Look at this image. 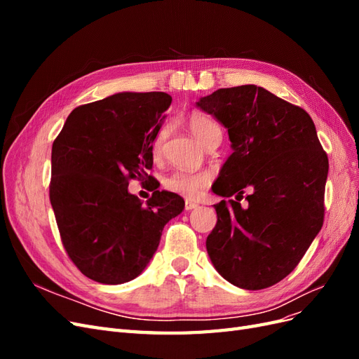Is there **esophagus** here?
<instances>
[{
    "mask_svg": "<svg viewBox=\"0 0 359 359\" xmlns=\"http://www.w3.org/2000/svg\"><path fill=\"white\" fill-rule=\"evenodd\" d=\"M198 203L196 202H194V201H190V199H187L186 201V210L187 211H190V210H194V208H198Z\"/></svg>",
    "mask_w": 359,
    "mask_h": 359,
    "instance_id": "esophagus-1",
    "label": "esophagus"
}]
</instances>
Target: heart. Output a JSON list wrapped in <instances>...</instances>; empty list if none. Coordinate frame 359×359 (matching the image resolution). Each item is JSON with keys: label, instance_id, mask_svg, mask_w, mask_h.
<instances>
[{"label": "heart", "instance_id": "obj_1", "mask_svg": "<svg viewBox=\"0 0 359 359\" xmlns=\"http://www.w3.org/2000/svg\"><path fill=\"white\" fill-rule=\"evenodd\" d=\"M189 126L193 135L198 137L201 144H205L214 132L220 130V127L217 126V123L212 118L201 112H194L190 115ZM163 139H165V132H161L156 139L154 156H158ZM210 182H211V173L208 172H203V170L193 172V170L178 169V170L170 172L168 177H165V180H163V187L184 198H198L201 191L210 186Z\"/></svg>", "mask_w": 359, "mask_h": 359}]
</instances>
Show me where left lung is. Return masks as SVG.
I'll return each mask as SVG.
<instances>
[{
  "mask_svg": "<svg viewBox=\"0 0 359 359\" xmlns=\"http://www.w3.org/2000/svg\"><path fill=\"white\" fill-rule=\"evenodd\" d=\"M198 106L227 128L233 148L212 186L235 199L214 205L211 262L238 287L273 286L297 268L323 224L330 165L316 127L302 107L256 85L220 88Z\"/></svg>",
  "mask_w": 359,
  "mask_h": 359,
  "instance_id": "obj_1",
  "label": "left lung"
}]
</instances>
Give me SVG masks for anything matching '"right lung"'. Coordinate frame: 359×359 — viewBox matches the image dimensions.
Masks as SVG:
<instances>
[{
	"instance_id": "add662e5",
	"label": "right lung",
	"mask_w": 359,
	"mask_h": 359,
	"mask_svg": "<svg viewBox=\"0 0 359 359\" xmlns=\"http://www.w3.org/2000/svg\"><path fill=\"white\" fill-rule=\"evenodd\" d=\"M170 103L166 93L115 94L76 107L53 140L49 199L61 241L97 283L136 278L184 210L177 193L154 190L144 203L127 190L154 178L153 142Z\"/></svg>"
}]
</instances>
